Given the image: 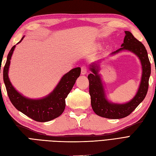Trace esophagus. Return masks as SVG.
Segmentation results:
<instances>
[{"mask_svg": "<svg viewBox=\"0 0 156 156\" xmlns=\"http://www.w3.org/2000/svg\"><path fill=\"white\" fill-rule=\"evenodd\" d=\"M87 72V67L86 66H82L81 67V74L85 75Z\"/></svg>", "mask_w": 156, "mask_h": 156, "instance_id": "esophagus-1", "label": "esophagus"}]
</instances>
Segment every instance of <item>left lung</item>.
Listing matches in <instances>:
<instances>
[{
	"label": "left lung",
	"mask_w": 156,
	"mask_h": 156,
	"mask_svg": "<svg viewBox=\"0 0 156 156\" xmlns=\"http://www.w3.org/2000/svg\"><path fill=\"white\" fill-rule=\"evenodd\" d=\"M125 34L124 42L121 45L122 48L112 52L111 55L118 54L122 50H128L134 53L140 60L142 68L141 82L137 93L132 100L124 104L109 102L106 98L104 87L98 74L99 67L93 63L89 67L92 72L88 75L91 107L96 115L107 119H120L130 115L146 97L149 86L151 65L146 49L130 32L125 31Z\"/></svg>",
	"instance_id": "8db88e82"
}]
</instances>
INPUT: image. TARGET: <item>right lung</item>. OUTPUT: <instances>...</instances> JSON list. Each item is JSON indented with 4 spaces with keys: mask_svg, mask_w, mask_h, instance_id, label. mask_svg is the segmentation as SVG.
Here are the masks:
<instances>
[{
    "mask_svg": "<svg viewBox=\"0 0 156 156\" xmlns=\"http://www.w3.org/2000/svg\"><path fill=\"white\" fill-rule=\"evenodd\" d=\"M23 36L18 44L21 42ZM16 45L11 48L3 69V79L10 101L18 111L37 122H48L59 116L66 108V98L81 74V68L72 69L64 75L54 90L40 99H30L19 93L11 84L9 78L10 59Z\"/></svg>",
    "mask_w": 156,
    "mask_h": 156,
    "instance_id": "obj_1",
    "label": "right lung"
}]
</instances>
